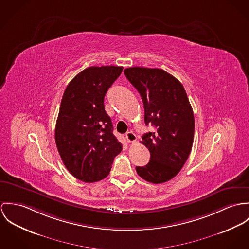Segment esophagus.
I'll return each mask as SVG.
<instances>
[{"label": "esophagus", "instance_id": "obj_1", "mask_svg": "<svg viewBox=\"0 0 249 249\" xmlns=\"http://www.w3.org/2000/svg\"><path fill=\"white\" fill-rule=\"evenodd\" d=\"M126 138H127V140H128L129 143H134V142L137 141V136H136V134H134L133 132H128V133L126 134Z\"/></svg>", "mask_w": 249, "mask_h": 249}]
</instances>
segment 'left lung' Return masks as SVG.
<instances>
[{"label": "left lung", "instance_id": "1", "mask_svg": "<svg viewBox=\"0 0 249 249\" xmlns=\"http://www.w3.org/2000/svg\"><path fill=\"white\" fill-rule=\"evenodd\" d=\"M124 73L142 98L146 125L155 127L142 137L151 157L147 165L136 167L137 173L146 181L166 182L178 174L193 145L195 119L186 91L161 69L134 67Z\"/></svg>", "mask_w": 249, "mask_h": 249}]
</instances>
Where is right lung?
Returning <instances> with one entry per match:
<instances>
[{
	"mask_svg": "<svg viewBox=\"0 0 249 249\" xmlns=\"http://www.w3.org/2000/svg\"><path fill=\"white\" fill-rule=\"evenodd\" d=\"M122 70L114 66L87 68L63 94L56 121V146L69 172L85 182L105 178L122 150L104 106L105 94Z\"/></svg>",
	"mask_w": 249,
	"mask_h": 249,
	"instance_id": "right-lung-1",
	"label": "right lung"
}]
</instances>
